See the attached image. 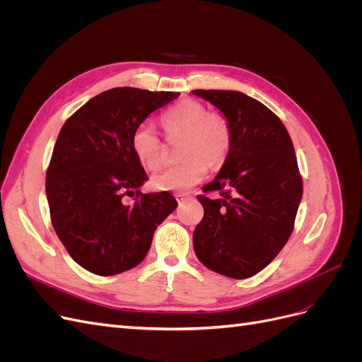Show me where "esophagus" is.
<instances>
[{
    "mask_svg": "<svg viewBox=\"0 0 362 362\" xmlns=\"http://www.w3.org/2000/svg\"><path fill=\"white\" fill-rule=\"evenodd\" d=\"M187 193H177V194H175V199H177L178 201V204H181V202H184L185 199H187Z\"/></svg>",
    "mask_w": 362,
    "mask_h": 362,
    "instance_id": "1",
    "label": "esophagus"
}]
</instances>
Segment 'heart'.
Wrapping results in <instances>:
<instances>
[{"instance_id":"b5f03b06","label":"heart","mask_w":362,"mask_h":362,"mask_svg":"<svg viewBox=\"0 0 362 362\" xmlns=\"http://www.w3.org/2000/svg\"><path fill=\"white\" fill-rule=\"evenodd\" d=\"M161 125L169 139L181 137L178 154L184 158L154 175L151 187L158 192H184L201 182L211 168H221L233 146V131L228 120L208 113L198 101L185 100L170 107L161 116ZM131 149L145 169L156 170L164 160V145L156 129L139 125L131 137Z\"/></svg>"}]
</instances>
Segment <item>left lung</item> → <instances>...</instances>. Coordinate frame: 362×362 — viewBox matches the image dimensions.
<instances>
[{"label":"left lung","mask_w":362,"mask_h":362,"mask_svg":"<svg viewBox=\"0 0 362 362\" xmlns=\"http://www.w3.org/2000/svg\"><path fill=\"white\" fill-rule=\"evenodd\" d=\"M223 113L231 152L199 194L204 217L193 247L205 267L246 279L275 259L290 238L303 184L287 128L272 110L242 92L193 90Z\"/></svg>","instance_id":"obj_1"}]
</instances>
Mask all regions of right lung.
<instances>
[{
    "label": "right lung",
    "mask_w": 362,
    "mask_h": 362,
    "mask_svg": "<svg viewBox=\"0 0 362 362\" xmlns=\"http://www.w3.org/2000/svg\"><path fill=\"white\" fill-rule=\"evenodd\" d=\"M180 93L116 87L87 101L62 127L47 170L51 223L72 259L100 276L144 261L175 208L168 192L141 193L148 175L131 149L134 129ZM136 202L128 206L125 195Z\"/></svg>",
    "instance_id": "add662e5"
}]
</instances>
